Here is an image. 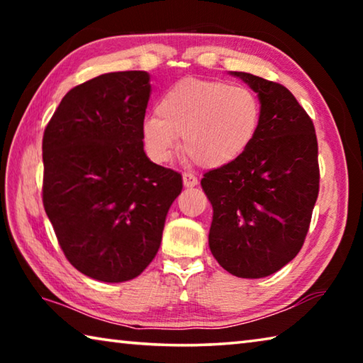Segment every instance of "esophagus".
I'll return each instance as SVG.
<instances>
[{
  "label": "esophagus",
  "mask_w": 363,
  "mask_h": 363,
  "mask_svg": "<svg viewBox=\"0 0 363 363\" xmlns=\"http://www.w3.org/2000/svg\"><path fill=\"white\" fill-rule=\"evenodd\" d=\"M182 182H184V187L186 189H192L195 187L199 181H196V177L192 174H182Z\"/></svg>",
  "instance_id": "34e87169"
}]
</instances>
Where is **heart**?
Here are the masks:
<instances>
[{"mask_svg":"<svg viewBox=\"0 0 363 363\" xmlns=\"http://www.w3.org/2000/svg\"><path fill=\"white\" fill-rule=\"evenodd\" d=\"M157 113L140 125L144 149L153 162L168 163L181 147L206 169L230 167L255 144L261 130V102L253 91L216 79L184 78L164 91Z\"/></svg>","mask_w":363,"mask_h":363,"instance_id":"heart-1","label":"heart"}]
</instances>
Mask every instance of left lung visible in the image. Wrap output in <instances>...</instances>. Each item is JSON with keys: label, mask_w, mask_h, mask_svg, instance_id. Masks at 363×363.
Here are the masks:
<instances>
[{"label": "left lung", "mask_w": 363, "mask_h": 363, "mask_svg": "<svg viewBox=\"0 0 363 363\" xmlns=\"http://www.w3.org/2000/svg\"><path fill=\"white\" fill-rule=\"evenodd\" d=\"M257 94L262 120L255 144L230 167L201 179L213 205L210 250L227 272L262 279L294 259L318 195L314 123L290 91L229 72Z\"/></svg>", "instance_id": "1"}]
</instances>
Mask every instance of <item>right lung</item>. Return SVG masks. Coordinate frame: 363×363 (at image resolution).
<instances>
[{"label":"right lung","instance_id":"1","mask_svg":"<svg viewBox=\"0 0 363 363\" xmlns=\"http://www.w3.org/2000/svg\"><path fill=\"white\" fill-rule=\"evenodd\" d=\"M150 89L147 72L104 73L64 96L43 136V205L60 248L107 284L144 272L182 190L181 174L144 152Z\"/></svg>","mask_w":363,"mask_h":363}]
</instances>
